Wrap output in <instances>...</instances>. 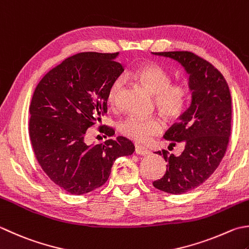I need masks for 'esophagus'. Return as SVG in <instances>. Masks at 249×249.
<instances>
[{
  "label": "esophagus",
  "instance_id": "esophagus-1",
  "mask_svg": "<svg viewBox=\"0 0 249 249\" xmlns=\"http://www.w3.org/2000/svg\"><path fill=\"white\" fill-rule=\"evenodd\" d=\"M136 153L138 155H149L151 152L147 148L141 147V145H136Z\"/></svg>",
  "mask_w": 249,
  "mask_h": 249
}]
</instances>
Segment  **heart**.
Masks as SVG:
<instances>
[{
  "instance_id": "obj_1",
  "label": "heart",
  "mask_w": 249,
  "mask_h": 249,
  "mask_svg": "<svg viewBox=\"0 0 249 249\" xmlns=\"http://www.w3.org/2000/svg\"><path fill=\"white\" fill-rule=\"evenodd\" d=\"M131 76L154 95L155 104L162 113L175 119L186 109L189 91L182 84H170V75L162 67L148 63L136 69ZM123 87V80L115 79L107 92V101L115 106ZM163 122L158 116L130 115L120 124V130L126 137L139 143H147L154 136L162 133Z\"/></svg>"
}]
</instances>
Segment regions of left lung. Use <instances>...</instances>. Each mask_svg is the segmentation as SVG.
<instances>
[{
  "instance_id": "left-lung-1",
  "label": "left lung",
  "mask_w": 249,
  "mask_h": 249,
  "mask_svg": "<svg viewBox=\"0 0 249 249\" xmlns=\"http://www.w3.org/2000/svg\"><path fill=\"white\" fill-rule=\"evenodd\" d=\"M177 61L189 75L191 101L164 138L184 144L183 152L158 151L166 165L164 176L153 186L170 194H183L202 184L215 172L225 155L231 134V94L215 67L190 52L152 53ZM170 144V145H172Z\"/></svg>"
}]
</instances>
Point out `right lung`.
I'll return each instance as SVG.
<instances>
[{"label":"right lung","mask_w":249,"mask_h":249,"mask_svg":"<svg viewBox=\"0 0 249 249\" xmlns=\"http://www.w3.org/2000/svg\"><path fill=\"white\" fill-rule=\"evenodd\" d=\"M119 55L76 53L46 73L34 90L29 110L34 154L52 181L75 196L101 187L114 160L135 151L123 136L99 144L85 142L86 130L108 109L111 83L124 71Z\"/></svg>","instance_id":"obj_1"}]
</instances>
